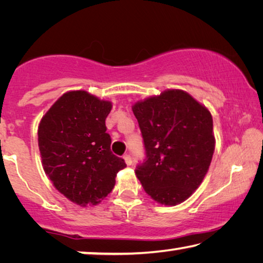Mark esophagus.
<instances>
[{"label": "esophagus", "mask_w": 263, "mask_h": 263, "mask_svg": "<svg viewBox=\"0 0 263 263\" xmlns=\"http://www.w3.org/2000/svg\"><path fill=\"white\" fill-rule=\"evenodd\" d=\"M124 160H125V162H126L127 166H131V164H132V158H131V155L125 154V155H124Z\"/></svg>", "instance_id": "34e87169"}]
</instances>
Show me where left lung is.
<instances>
[{"instance_id": "left-lung-1", "label": "left lung", "mask_w": 263, "mask_h": 263, "mask_svg": "<svg viewBox=\"0 0 263 263\" xmlns=\"http://www.w3.org/2000/svg\"><path fill=\"white\" fill-rule=\"evenodd\" d=\"M145 159L136 175L154 201L176 205L202 183L215 152L210 111L173 89L133 105Z\"/></svg>"}]
</instances>
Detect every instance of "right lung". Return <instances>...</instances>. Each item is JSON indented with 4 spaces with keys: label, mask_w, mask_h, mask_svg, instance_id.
I'll use <instances>...</instances> for the list:
<instances>
[{
    "label": "right lung",
    "mask_w": 263,
    "mask_h": 263,
    "mask_svg": "<svg viewBox=\"0 0 263 263\" xmlns=\"http://www.w3.org/2000/svg\"><path fill=\"white\" fill-rule=\"evenodd\" d=\"M108 101L87 91L62 95L38 127L43 167L53 185L79 205L100 203L115 186L117 173L126 167L111 152L105 119Z\"/></svg>",
    "instance_id": "right-lung-1"
}]
</instances>
